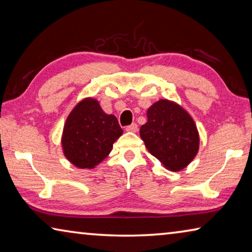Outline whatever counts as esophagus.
I'll use <instances>...</instances> for the list:
<instances>
[{"instance_id":"obj_1","label":"esophagus","mask_w":252,"mask_h":252,"mask_svg":"<svg viewBox=\"0 0 252 252\" xmlns=\"http://www.w3.org/2000/svg\"><path fill=\"white\" fill-rule=\"evenodd\" d=\"M126 131H127V132H136V131H138V125H135V123H132V125L127 126L126 127Z\"/></svg>"}]
</instances>
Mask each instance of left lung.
I'll return each mask as SVG.
<instances>
[{
  "label": "left lung",
  "mask_w": 252,
  "mask_h": 252,
  "mask_svg": "<svg viewBox=\"0 0 252 252\" xmlns=\"http://www.w3.org/2000/svg\"><path fill=\"white\" fill-rule=\"evenodd\" d=\"M140 136L153 157L169 171H181L199 151L200 136L189 112L177 102L160 99L147 111Z\"/></svg>",
  "instance_id": "obj_1"
}]
</instances>
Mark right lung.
<instances>
[{"instance_id": "right-lung-1", "label": "right lung", "mask_w": 252, "mask_h": 252, "mask_svg": "<svg viewBox=\"0 0 252 252\" xmlns=\"http://www.w3.org/2000/svg\"><path fill=\"white\" fill-rule=\"evenodd\" d=\"M123 130L113 114H106L99 101L85 97L76 104L63 126V155L80 169H93L110 155Z\"/></svg>"}]
</instances>
